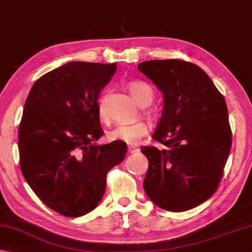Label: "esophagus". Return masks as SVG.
Masks as SVG:
<instances>
[{
	"mask_svg": "<svg viewBox=\"0 0 252 252\" xmlns=\"http://www.w3.org/2000/svg\"><path fill=\"white\" fill-rule=\"evenodd\" d=\"M139 148H136V147H132V146H130V147H128V154H136V153H139Z\"/></svg>",
	"mask_w": 252,
	"mask_h": 252,
	"instance_id": "34e87169",
	"label": "esophagus"
}]
</instances>
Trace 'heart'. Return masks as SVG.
I'll return each mask as SVG.
<instances>
[{
	"mask_svg": "<svg viewBox=\"0 0 252 252\" xmlns=\"http://www.w3.org/2000/svg\"><path fill=\"white\" fill-rule=\"evenodd\" d=\"M128 91L140 106L146 107L153 103L155 98L154 89L144 81H131L127 84ZM99 118L102 122L108 121L107 112L103 104L98 107ZM149 132V125L144 121H139L132 124L117 125L108 131L107 137L112 141H124L127 144H136L137 141L145 137Z\"/></svg>",
	"mask_w": 252,
	"mask_h": 252,
	"instance_id": "1",
	"label": "heart"
}]
</instances>
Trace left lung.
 I'll return each instance as SVG.
<instances>
[{
  "label": "left lung",
  "instance_id": "obj_1",
  "mask_svg": "<svg viewBox=\"0 0 252 252\" xmlns=\"http://www.w3.org/2000/svg\"><path fill=\"white\" fill-rule=\"evenodd\" d=\"M138 70L164 96L154 139L165 146L140 149L148 159L144 189L170 212L196 207L216 192L231 148L224 96L210 77L189 61L149 60Z\"/></svg>",
  "mask_w": 252,
  "mask_h": 252
}]
</instances>
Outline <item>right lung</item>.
Masks as SVG:
<instances>
[{"label": "right lung", "instance_id": "add662e5", "mask_svg": "<svg viewBox=\"0 0 252 252\" xmlns=\"http://www.w3.org/2000/svg\"><path fill=\"white\" fill-rule=\"evenodd\" d=\"M116 63H65L32 85L18 129L24 178L40 201L67 217L88 214L105 193L106 175L124 160L121 141L96 146L98 94Z\"/></svg>", "mask_w": 252, "mask_h": 252}]
</instances>
